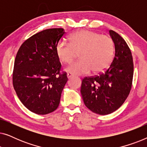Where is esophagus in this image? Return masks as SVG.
Here are the masks:
<instances>
[{
  "label": "esophagus",
  "instance_id": "34e87169",
  "mask_svg": "<svg viewBox=\"0 0 147 147\" xmlns=\"http://www.w3.org/2000/svg\"><path fill=\"white\" fill-rule=\"evenodd\" d=\"M72 76H73V74H71V73H69V72H68V73L67 74V77L68 78H71Z\"/></svg>",
  "mask_w": 147,
  "mask_h": 147
}]
</instances>
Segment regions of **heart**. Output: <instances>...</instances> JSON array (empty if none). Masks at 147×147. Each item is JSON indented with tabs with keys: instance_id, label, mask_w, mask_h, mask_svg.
<instances>
[{
	"instance_id": "1",
	"label": "heart",
	"mask_w": 147,
	"mask_h": 147,
	"mask_svg": "<svg viewBox=\"0 0 147 147\" xmlns=\"http://www.w3.org/2000/svg\"><path fill=\"white\" fill-rule=\"evenodd\" d=\"M70 42L62 39L56 46V53L60 61L69 63L77 53L81 59L66 68L67 71L74 75L87 74L92 71L100 73L107 69L112 61L114 43L109 36L97 32L81 31L72 34Z\"/></svg>"
}]
</instances>
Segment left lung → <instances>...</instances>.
<instances>
[{
	"mask_svg": "<svg viewBox=\"0 0 147 147\" xmlns=\"http://www.w3.org/2000/svg\"><path fill=\"white\" fill-rule=\"evenodd\" d=\"M115 54L104 71L82 79L81 94L84 104L96 114L106 115L116 111L129 95L134 65L131 51L120 35L110 30Z\"/></svg>",
	"mask_w": 147,
	"mask_h": 147,
	"instance_id": "8db88e82",
	"label": "left lung"
}]
</instances>
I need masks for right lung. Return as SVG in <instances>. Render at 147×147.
I'll list each match as a JSON object with an SVG mask.
<instances>
[{
  "instance_id": "1",
  "label": "right lung",
  "mask_w": 147,
  "mask_h": 147,
  "mask_svg": "<svg viewBox=\"0 0 147 147\" xmlns=\"http://www.w3.org/2000/svg\"><path fill=\"white\" fill-rule=\"evenodd\" d=\"M65 34L62 28L43 30L20 47L16 55L13 84L18 98L33 113L47 114L59 106L67 73L56 53V46Z\"/></svg>"
}]
</instances>
